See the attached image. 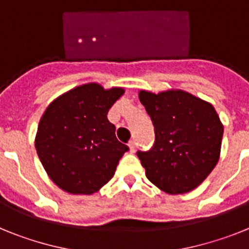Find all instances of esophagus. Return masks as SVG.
I'll return each mask as SVG.
<instances>
[{"mask_svg":"<svg viewBox=\"0 0 249 249\" xmlns=\"http://www.w3.org/2000/svg\"><path fill=\"white\" fill-rule=\"evenodd\" d=\"M128 147H129V152H131V153H133V152L136 151V143H135V141H129Z\"/></svg>","mask_w":249,"mask_h":249,"instance_id":"34e87169","label":"esophagus"}]
</instances>
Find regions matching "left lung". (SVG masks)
Returning a JSON list of instances; mask_svg holds the SVG:
<instances>
[{
    "instance_id": "left-lung-1",
    "label": "left lung",
    "mask_w": 249,
    "mask_h": 249,
    "mask_svg": "<svg viewBox=\"0 0 249 249\" xmlns=\"http://www.w3.org/2000/svg\"><path fill=\"white\" fill-rule=\"evenodd\" d=\"M141 103L155 124V146L137 152L146 177L168 195L193 191L221 156L223 124L210 102L183 89H141Z\"/></svg>"
}]
</instances>
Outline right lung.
Returning a JSON list of instances; mask_svg holds the SVG:
<instances>
[{"label":"right lung","mask_w":249,"mask_h":249,"mask_svg":"<svg viewBox=\"0 0 249 249\" xmlns=\"http://www.w3.org/2000/svg\"><path fill=\"white\" fill-rule=\"evenodd\" d=\"M124 93L97 82L77 86L48 105L37 128L35 147L51 181L70 195H93L111 179L126 144L107 118Z\"/></svg>","instance_id":"right-lung-1"}]
</instances>
